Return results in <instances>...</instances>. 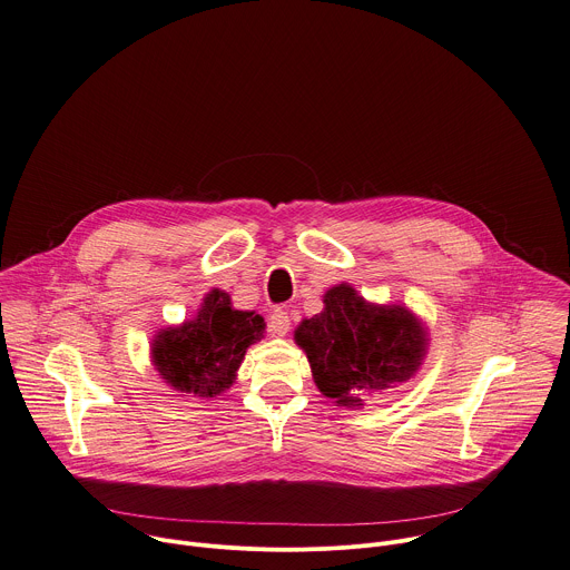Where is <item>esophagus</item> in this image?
<instances>
[{
  "mask_svg": "<svg viewBox=\"0 0 570 570\" xmlns=\"http://www.w3.org/2000/svg\"><path fill=\"white\" fill-rule=\"evenodd\" d=\"M289 325H292V318L285 309H274L272 316H269V327L274 334L278 336H285L289 332Z\"/></svg>",
  "mask_w": 570,
  "mask_h": 570,
  "instance_id": "esophagus-1",
  "label": "esophagus"
}]
</instances>
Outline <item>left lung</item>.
Returning a JSON list of instances; mask_svg holds the SVG:
<instances>
[{
    "label": "left lung",
    "mask_w": 570,
    "mask_h": 570,
    "mask_svg": "<svg viewBox=\"0 0 570 570\" xmlns=\"http://www.w3.org/2000/svg\"><path fill=\"white\" fill-rule=\"evenodd\" d=\"M296 343L305 350L318 390L341 405L407 381L421 365L425 338L405 307L365 303L350 285L325 294V309L303 321Z\"/></svg>",
    "instance_id": "8db88e82"
}]
</instances>
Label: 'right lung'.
<instances>
[{
  "instance_id": "right-lung-1",
  "label": "right lung",
  "mask_w": 570,
  "mask_h": 570,
  "mask_svg": "<svg viewBox=\"0 0 570 570\" xmlns=\"http://www.w3.org/2000/svg\"><path fill=\"white\" fill-rule=\"evenodd\" d=\"M263 330L258 314L234 309L225 292L212 289L196 321L156 336L154 365L171 387L194 396H216L234 383L247 347L263 336Z\"/></svg>"
}]
</instances>
